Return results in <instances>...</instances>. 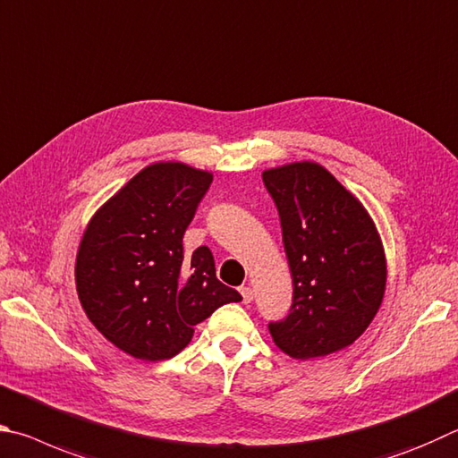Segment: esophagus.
I'll return each instance as SVG.
<instances>
[{
  "label": "esophagus",
  "mask_w": 458,
  "mask_h": 458,
  "mask_svg": "<svg viewBox=\"0 0 458 458\" xmlns=\"http://www.w3.org/2000/svg\"><path fill=\"white\" fill-rule=\"evenodd\" d=\"M239 292H242V295H243V303H251L253 301V290H251L250 285H243Z\"/></svg>",
  "instance_id": "obj_1"
}]
</instances>
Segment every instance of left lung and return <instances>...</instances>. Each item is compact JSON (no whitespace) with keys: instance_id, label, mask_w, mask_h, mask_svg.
<instances>
[{"instance_id":"left-lung-1","label":"left lung","mask_w":458,"mask_h":458,"mask_svg":"<svg viewBox=\"0 0 458 458\" xmlns=\"http://www.w3.org/2000/svg\"><path fill=\"white\" fill-rule=\"evenodd\" d=\"M263 182L277 207L293 282L290 314L269 322L276 346L308 360L350 346L378 311L386 259L362 203L322 165L269 168Z\"/></svg>"}]
</instances>
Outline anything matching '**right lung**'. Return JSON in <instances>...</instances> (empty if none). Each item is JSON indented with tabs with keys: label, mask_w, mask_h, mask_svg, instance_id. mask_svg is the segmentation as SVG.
Here are the masks:
<instances>
[{
	"label": "right lung",
	"mask_w": 458,
	"mask_h": 458,
	"mask_svg": "<svg viewBox=\"0 0 458 458\" xmlns=\"http://www.w3.org/2000/svg\"><path fill=\"white\" fill-rule=\"evenodd\" d=\"M213 174L155 163L134 174L88 223L76 258V290L104 338L139 360L179 354L223 303L242 301L215 276L208 247L182 251V235Z\"/></svg>",
	"instance_id": "add662e5"
}]
</instances>
